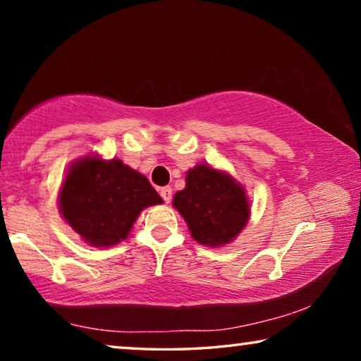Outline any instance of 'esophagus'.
<instances>
[{
    "label": "esophagus",
    "mask_w": 361,
    "mask_h": 361,
    "mask_svg": "<svg viewBox=\"0 0 361 361\" xmlns=\"http://www.w3.org/2000/svg\"><path fill=\"white\" fill-rule=\"evenodd\" d=\"M161 197L164 199V202L169 204L170 200H172V188H170V186L162 188L161 189Z\"/></svg>",
    "instance_id": "esophagus-1"
}]
</instances>
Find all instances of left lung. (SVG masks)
Masks as SVG:
<instances>
[{"mask_svg":"<svg viewBox=\"0 0 361 361\" xmlns=\"http://www.w3.org/2000/svg\"><path fill=\"white\" fill-rule=\"evenodd\" d=\"M173 207L186 221L192 239L212 248L234 242L250 219L245 188L209 164L188 170L186 186L173 195Z\"/></svg>","mask_w":361,"mask_h":361,"instance_id":"1","label":"left lung"}]
</instances>
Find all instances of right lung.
I'll return each mask as SVG.
<instances>
[{
	"mask_svg": "<svg viewBox=\"0 0 361 361\" xmlns=\"http://www.w3.org/2000/svg\"><path fill=\"white\" fill-rule=\"evenodd\" d=\"M164 200L143 173L121 159H76L59 191V212L90 247L108 248L129 237L146 207Z\"/></svg>",
	"mask_w": 361,
	"mask_h": 361,
	"instance_id": "add662e5",
	"label": "right lung"
}]
</instances>
